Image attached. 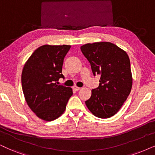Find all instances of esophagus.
<instances>
[{
	"mask_svg": "<svg viewBox=\"0 0 155 155\" xmlns=\"http://www.w3.org/2000/svg\"><path fill=\"white\" fill-rule=\"evenodd\" d=\"M73 89H74V90H75V91H79V90L81 89V88L76 87V86H74V87H73Z\"/></svg>",
	"mask_w": 155,
	"mask_h": 155,
	"instance_id": "1",
	"label": "esophagus"
}]
</instances>
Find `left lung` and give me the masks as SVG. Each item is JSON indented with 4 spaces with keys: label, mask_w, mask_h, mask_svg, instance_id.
<instances>
[{
    "label": "left lung",
    "mask_w": 155,
    "mask_h": 155,
    "mask_svg": "<svg viewBox=\"0 0 155 155\" xmlns=\"http://www.w3.org/2000/svg\"><path fill=\"white\" fill-rule=\"evenodd\" d=\"M91 64L93 74L100 75L99 85L91 90L85 101L96 117L107 119L118 112L132 87L130 61L124 50L110 42H97L81 46Z\"/></svg>",
    "instance_id": "1"
}]
</instances>
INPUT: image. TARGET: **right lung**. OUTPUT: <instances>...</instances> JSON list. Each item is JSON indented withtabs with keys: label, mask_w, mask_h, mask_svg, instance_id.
<instances>
[{
	"label": "right lung",
	"mask_w": 155,
	"mask_h": 155,
	"mask_svg": "<svg viewBox=\"0 0 155 155\" xmlns=\"http://www.w3.org/2000/svg\"><path fill=\"white\" fill-rule=\"evenodd\" d=\"M71 46L44 45L35 50L25 64L21 83L25 99L36 116L45 121L64 112L72 89L58 85L65 56Z\"/></svg>",
	"instance_id": "right-lung-1"
}]
</instances>
